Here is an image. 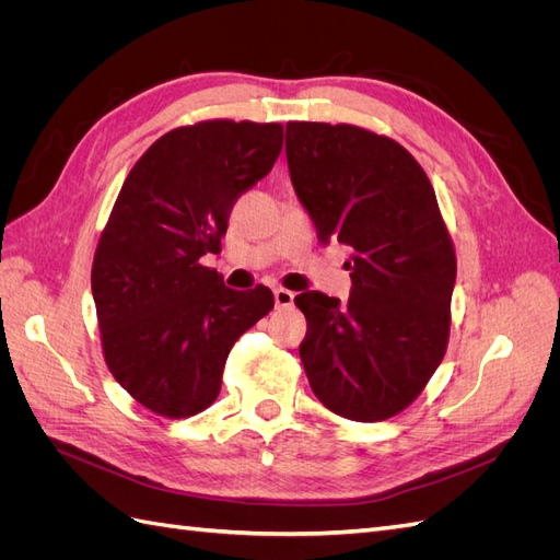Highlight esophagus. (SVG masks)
Returning <instances> with one entry per match:
<instances>
[{
  "label": "esophagus",
  "mask_w": 560,
  "mask_h": 560,
  "mask_svg": "<svg viewBox=\"0 0 560 560\" xmlns=\"http://www.w3.org/2000/svg\"><path fill=\"white\" fill-rule=\"evenodd\" d=\"M273 296H276V306H278V308H290L292 303H294V292L282 290V287H280V290L273 292Z\"/></svg>",
  "instance_id": "34e87169"
}]
</instances>
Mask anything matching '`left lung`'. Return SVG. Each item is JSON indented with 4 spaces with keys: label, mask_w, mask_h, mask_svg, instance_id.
I'll return each mask as SVG.
<instances>
[{
    "label": "left lung",
    "mask_w": 560,
    "mask_h": 560,
    "mask_svg": "<svg viewBox=\"0 0 560 560\" xmlns=\"http://www.w3.org/2000/svg\"><path fill=\"white\" fill-rule=\"evenodd\" d=\"M294 191L322 243L352 249L350 299H294L308 331L299 354L336 416L401 413L442 364L451 334L455 247L420 163L393 138L350 124H287Z\"/></svg>",
    "instance_id": "obj_1"
}]
</instances>
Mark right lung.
<instances>
[{"instance_id": "1", "label": "right lung", "mask_w": 560, "mask_h": 560, "mask_svg": "<svg viewBox=\"0 0 560 560\" xmlns=\"http://www.w3.org/2000/svg\"><path fill=\"white\" fill-rule=\"evenodd\" d=\"M280 151V124L212 118L165 132L118 191L91 287L112 376L151 413L206 411L233 343L276 306L268 287L229 290L200 257L222 249L235 200Z\"/></svg>"}]
</instances>
